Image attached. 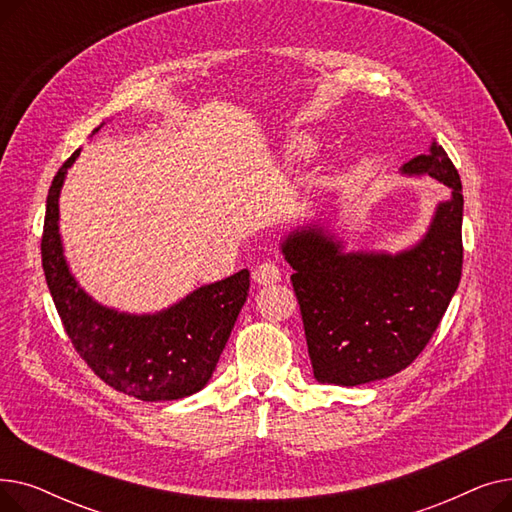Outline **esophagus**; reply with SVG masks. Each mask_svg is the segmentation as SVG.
Returning <instances> with one entry per match:
<instances>
[{"label":"esophagus","instance_id":"34e87169","mask_svg":"<svg viewBox=\"0 0 512 512\" xmlns=\"http://www.w3.org/2000/svg\"><path fill=\"white\" fill-rule=\"evenodd\" d=\"M280 278H282L280 267H278L276 263H272V261H265V263L257 265L255 272H253V280H255L259 286L276 284V282H280Z\"/></svg>","mask_w":512,"mask_h":512}]
</instances>
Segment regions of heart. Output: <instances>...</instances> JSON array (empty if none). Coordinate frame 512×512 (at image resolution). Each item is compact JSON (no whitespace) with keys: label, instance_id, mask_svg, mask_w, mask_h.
<instances>
[{"label":"heart","instance_id":"1","mask_svg":"<svg viewBox=\"0 0 512 512\" xmlns=\"http://www.w3.org/2000/svg\"><path fill=\"white\" fill-rule=\"evenodd\" d=\"M311 147H313L311 139H297V141H292V143L288 145L286 159H288V161H299V159H303V157L309 153Z\"/></svg>","mask_w":512,"mask_h":512}]
</instances>
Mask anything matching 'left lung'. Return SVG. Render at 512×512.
Here are the masks:
<instances>
[{"instance_id":"left-lung-1","label":"left lung","mask_w":512,"mask_h":512,"mask_svg":"<svg viewBox=\"0 0 512 512\" xmlns=\"http://www.w3.org/2000/svg\"><path fill=\"white\" fill-rule=\"evenodd\" d=\"M402 174L432 176L448 201L415 247L388 253H344L321 226L282 240L315 380L359 386L407 369L434 336L463 270V186L442 145L413 157Z\"/></svg>"}]
</instances>
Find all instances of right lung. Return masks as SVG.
Returning <instances> with one entry per match:
<instances>
[{
	"instance_id": "right-lung-1",
	"label": "right lung",
	"mask_w": 512,
	"mask_h": 512,
	"mask_svg": "<svg viewBox=\"0 0 512 512\" xmlns=\"http://www.w3.org/2000/svg\"><path fill=\"white\" fill-rule=\"evenodd\" d=\"M99 130V128H95ZM76 149L53 176L41 238L49 292L74 351L107 386L139 400H178L205 388L247 301L249 270L193 290L180 303L130 315L95 303L78 286L60 238V191Z\"/></svg>"
}]
</instances>
